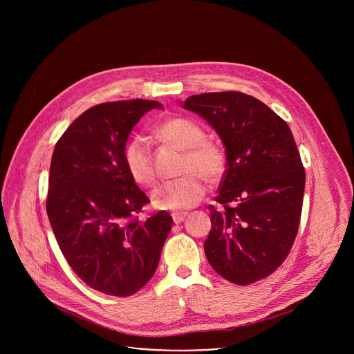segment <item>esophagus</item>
I'll return each instance as SVG.
<instances>
[{
	"label": "esophagus",
	"mask_w": 354,
	"mask_h": 354,
	"mask_svg": "<svg viewBox=\"0 0 354 354\" xmlns=\"http://www.w3.org/2000/svg\"><path fill=\"white\" fill-rule=\"evenodd\" d=\"M186 217H187V213H172V218H174L175 224L182 223Z\"/></svg>",
	"instance_id": "34e87169"
}]
</instances>
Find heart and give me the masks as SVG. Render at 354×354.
<instances>
[{
  "label": "heart",
  "mask_w": 354,
  "mask_h": 354,
  "mask_svg": "<svg viewBox=\"0 0 354 354\" xmlns=\"http://www.w3.org/2000/svg\"><path fill=\"white\" fill-rule=\"evenodd\" d=\"M157 134L167 142L183 149L180 178L157 187L151 196L154 207L160 210L182 212L196 206L205 196L207 180H218L225 171V156L220 145L205 140L206 134L193 120L169 118L157 127ZM123 161L131 179L142 186L156 180L153 154L148 141L133 137L123 149Z\"/></svg>",
  "instance_id": "1"
}]
</instances>
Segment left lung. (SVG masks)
<instances>
[{
    "label": "left lung",
    "mask_w": 354,
    "mask_h": 354,
    "mask_svg": "<svg viewBox=\"0 0 354 354\" xmlns=\"http://www.w3.org/2000/svg\"><path fill=\"white\" fill-rule=\"evenodd\" d=\"M220 136L227 169L210 206L205 252L225 280L246 286L272 274L294 243L306 171L288 124L259 99L236 92L189 96L183 105Z\"/></svg>",
    "instance_id": "left-lung-1"
}]
</instances>
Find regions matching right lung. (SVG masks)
<instances>
[{
	"instance_id": "1",
	"label": "right lung",
	"mask_w": 354,
	"mask_h": 354,
	"mask_svg": "<svg viewBox=\"0 0 354 354\" xmlns=\"http://www.w3.org/2000/svg\"><path fill=\"white\" fill-rule=\"evenodd\" d=\"M157 100L133 99L85 111L56 144L46 210L74 273L108 295L137 292L157 270L172 217L137 214L149 198L123 161L129 134Z\"/></svg>"
}]
</instances>
